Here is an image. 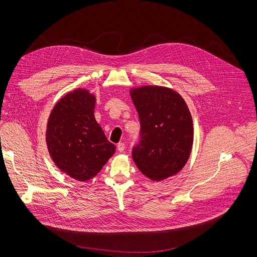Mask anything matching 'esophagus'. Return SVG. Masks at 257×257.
I'll use <instances>...</instances> for the list:
<instances>
[{
  "instance_id": "esophagus-1",
  "label": "esophagus",
  "mask_w": 257,
  "mask_h": 257,
  "mask_svg": "<svg viewBox=\"0 0 257 257\" xmlns=\"http://www.w3.org/2000/svg\"><path fill=\"white\" fill-rule=\"evenodd\" d=\"M116 148H117V151H118V152H123V151L125 150V144L118 143L117 146H116Z\"/></svg>"
}]
</instances>
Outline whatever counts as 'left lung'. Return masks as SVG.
<instances>
[{
    "label": "left lung",
    "mask_w": 257,
    "mask_h": 257,
    "mask_svg": "<svg viewBox=\"0 0 257 257\" xmlns=\"http://www.w3.org/2000/svg\"><path fill=\"white\" fill-rule=\"evenodd\" d=\"M140 117V140L132 157L140 171L153 181L174 176L190 157L194 128L187 105L167 87L144 86L131 90Z\"/></svg>",
    "instance_id": "1"
}]
</instances>
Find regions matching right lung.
I'll return each instance as SVG.
<instances>
[{
	"mask_svg": "<svg viewBox=\"0 0 257 257\" xmlns=\"http://www.w3.org/2000/svg\"><path fill=\"white\" fill-rule=\"evenodd\" d=\"M96 99L86 89H75L60 99L50 114L47 145L55 165L69 176L87 181L115 152L93 115Z\"/></svg>",
	"mask_w": 257,
	"mask_h": 257,
	"instance_id": "obj_1",
	"label": "right lung"
}]
</instances>
